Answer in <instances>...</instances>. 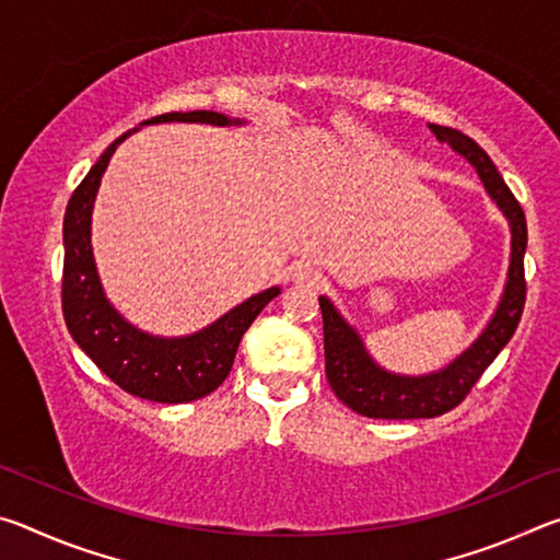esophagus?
<instances>
[{
	"mask_svg": "<svg viewBox=\"0 0 560 560\" xmlns=\"http://www.w3.org/2000/svg\"><path fill=\"white\" fill-rule=\"evenodd\" d=\"M289 279L293 283H303V287H318L320 279H324V273H320L314 264L296 261L289 267Z\"/></svg>",
	"mask_w": 560,
	"mask_h": 560,
	"instance_id": "esophagus-1",
	"label": "esophagus"
}]
</instances>
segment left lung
Returning a JSON list of instances; mask_svg holds the SVG:
<instances>
[{
    "mask_svg": "<svg viewBox=\"0 0 560 560\" xmlns=\"http://www.w3.org/2000/svg\"><path fill=\"white\" fill-rule=\"evenodd\" d=\"M430 130L440 143H447L454 153L462 155L477 170L491 202H497L501 214L506 217L511 230V257L506 283L501 291L494 314L481 328V334L471 340L469 348L450 360L440 371L424 375H402L383 368L368 353V348L358 330L340 316L328 296H318L320 314H324V350H326V375L338 395V400L350 410L381 420H420V417H438L452 410L464 400L481 373L491 365L501 348H504L524 314L526 281H524V254H526V217L516 197L511 195L504 177L491 163V158L469 136L434 126Z\"/></svg>",
    "mask_w": 560,
    "mask_h": 560,
    "instance_id": "obj_1",
    "label": "left lung"
}]
</instances>
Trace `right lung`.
I'll return each mask as SVG.
<instances>
[{
    "instance_id": "1",
    "label": "right lung",
    "mask_w": 560,
    "mask_h": 560,
    "mask_svg": "<svg viewBox=\"0 0 560 560\" xmlns=\"http://www.w3.org/2000/svg\"><path fill=\"white\" fill-rule=\"evenodd\" d=\"M158 122H205L244 126L246 120L214 110L165 113L122 132L103 150L83 183L73 189L63 217V283L61 306L66 328L79 348L122 390L153 402H192L210 395L230 375L236 348L264 306L279 296V287L254 293L210 326L189 336H153L140 330L113 306L103 289L91 244V217L101 177L116 148L132 132Z\"/></svg>"
}]
</instances>
